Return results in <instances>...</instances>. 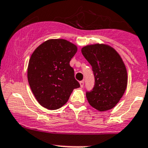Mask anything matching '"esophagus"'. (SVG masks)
<instances>
[{
    "label": "esophagus",
    "mask_w": 148,
    "mask_h": 148,
    "mask_svg": "<svg viewBox=\"0 0 148 148\" xmlns=\"http://www.w3.org/2000/svg\"><path fill=\"white\" fill-rule=\"evenodd\" d=\"M79 84H80L81 88H83V86H84V81H81L80 82H79Z\"/></svg>",
    "instance_id": "obj_1"
}]
</instances>
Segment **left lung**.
<instances>
[{"label": "left lung", "mask_w": 148, "mask_h": 148, "mask_svg": "<svg viewBox=\"0 0 148 148\" xmlns=\"http://www.w3.org/2000/svg\"><path fill=\"white\" fill-rule=\"evenodd\" d=\"M91 65L95 85L87 92L89 104L99 112L110 110L118 103L127 86V71L121 57L106 44H92L82 49Z\"/></svg>", "instance_id": "1"}]
</instances>
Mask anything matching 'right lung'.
<instances>
[{
  "label": "right lung",
  "instance_id": "obj_1",
  "mask_svg": "<svg viewBox=\"0 0 148 148\" xmlns=\"http://www.w3.org/2000/svg\"><path fill=\"white\" fill-rule=\"evenodd\" d=\"M78 48L64 39L45 41L31 55L27 80L35 98L44 108L55 110L67 103L75 88L80 87L69 61Z\"/></svg>",
  "mask_w": 148,
  "mask_h": 148
}]
</instances>
